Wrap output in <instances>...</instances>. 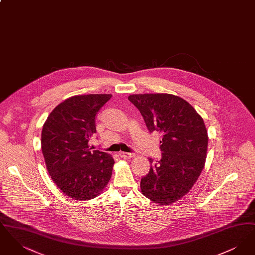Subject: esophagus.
<instances>
[{"label": "esophagus", "mask_w": 255, "mask_h": 255, "mask_svg": "<svg viewBox=\"0 0 255 255\" xmlns=\"http://www.w3.org/2000/svg\"><path fill=\"white\" fill-rule=\"evenodd\" d=\"M120 156L123 158H132L133 157V154H132V153H126V152H121Z\"/></svg>", "instance_id": "1"}]
</instances>
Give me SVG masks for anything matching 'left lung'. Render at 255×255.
<instances>
[{"instance_id":"8db88e82","label":"left lung","mask_w":255,"mask_h":255,"mask_svg":"<svg viewBox=\"0 0 255 255\" xmlns=\"http://www.w3.org/2000/svg\"><path fill=\"white\" fill-rule=\"evenodd\" d=\"M148 130L160 133V160L149 158V173L140 190L160 206H169L187 194L206 164L208 144L203 118L183 98L170 94L131 95Z\"/></svg>"}]
</instances>
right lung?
I'll return each mask as SVG.
<instances>
[{"label": "right lung", "instance_id": "obj_1", "mask_svg": "<svg viewBox=\"0 0 255 255\" xmlns=\"http://www.w3.org/2000/svg\"><path fill=\"white\" fill-rule=\"evenodd\" d=\"M112 95L67 98L49 114L43 125L41 148L46 167L61 191L77 201L94 199L112 177L114 158L92 151L90 137L97 132V113Z\"/></svg>", "mask_w": 255, "mask_h": 255}]
</instances>
